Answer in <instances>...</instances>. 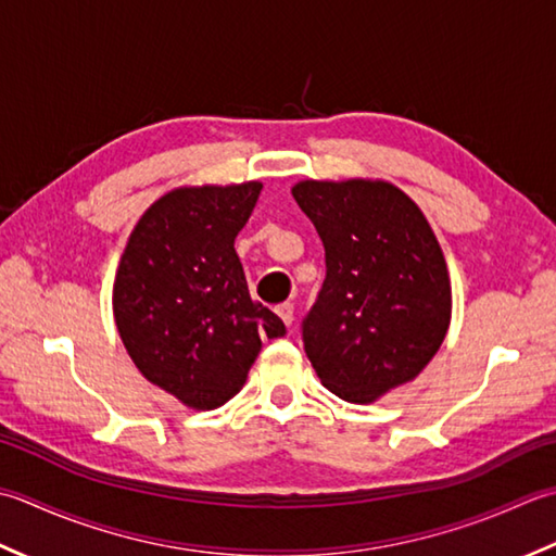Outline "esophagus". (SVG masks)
<instances>
[{"label": "esophagus", "instance_id": "esophagus-1", "mask_svg": "<svg viewBox=\"0 0 556 556\" xmlns=\"http://www.w3.org/2000/svg\"><path fill=\"white\" fill-rule=\"evenodd\" d=\"M276 314L280 316L282 324H286V326H292V321H294V304H290V302H282V304H278V307H276Z\"/></svg>", "mask_w": 556, "mask_h": 556}]
</instances>
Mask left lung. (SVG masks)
Returning <instances> with one entry per match:
<instances>
[{"instance_id": "8db88e82", "label": "left lung", "mask_w": 556, "mask_h": 556, "mask_svg": "<svg viewBox=\"0 0 556 556\" xmlns=\"http://www.w3.org/2000/svg\"><path fill=\"white\" fill-rule=\"evenodd\" d=\"M326 249V280L302 321L324 387L371 403L413 381L451 324L446 258L417 203L381 179L292 187Z\"/></svg>"}]
</instances>
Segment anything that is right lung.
Wrapping results in <instances>:
<instances>
[{"mask_svg": "<svg viewBox=\"0 0 556 556\" xmlns=\"http://www.w3.org/2000/svg\"><path fill=\"white\" fill-rule=\"evenodd\" d=\"M262 182L179 187L129 235L112 288L124 348L146 379L194 410H213L244 387L262 338L286 324L249 298L235 237Z\"/></svg>", "mask_w": 556, "mask_h": 556, "instance_id": "right-lung-1", "label": "right lung"}]
</instances>
